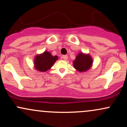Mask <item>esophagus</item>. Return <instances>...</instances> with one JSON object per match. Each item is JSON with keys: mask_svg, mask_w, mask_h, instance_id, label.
<instances>
[{"mask_svg": "<svg viewBox=\"0 0 127 127\" xmlns=\"http://www.w3.org/2000/svg\"><path fill=\"white\" fill-rule=\"evenodd\" d=\"M62 58L64 60H67L68 59V56L67 55H63Z\"/></svg>", "mask_w": 127, "mask_h": 127, "instance_id": "esophagus-1", "label": "esophagus"}]
</instances>
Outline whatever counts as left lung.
Segmentation results:
<instances>
[{
	"mask_svg": "<svg viewBox=\"0 0 127 127\" xmlns=\"http://www.w3.org/2000/svg\"><path fill=\"white\" fill-rule=\"evenodd\" d=\"M93 63V59L90 55L80 52L74 60L73 66L79 72H84L91 67Z\"/></svg>",
	"mask_w": 127,
	"mask_h": 127,
	"instance_id": "8db88e82",
	"label": "left lung"
}]
</instances>
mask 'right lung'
<instances>
[{"label":"right lung","mask_w":127,"mask_h":127,"mask_svg":"<svg viewBox=\"0 0 127 127\" xmlns=\"http://www.w3.org/2000/svg\"><path fill=\"white\" fill-rule=\"evenodd\" d=\"M59 57L52 56L48 51H45L41 54L37 55L34 58V67L39 72H46L50 69Z\"/></svg>","instance_id":"obj_1"}]
</instances>
